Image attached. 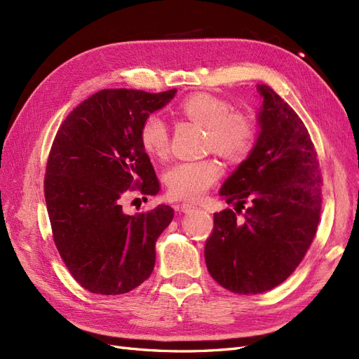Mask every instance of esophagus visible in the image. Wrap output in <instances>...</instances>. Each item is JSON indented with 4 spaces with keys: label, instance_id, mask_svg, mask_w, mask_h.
<instances>
[{
    "label": "esophagus",
    "instance_id": "esophagus-1",
    "mask_svg": "<svg viewBox=\"0 0 359 359\" xmlns=\"http://www.w3.org/2000/svg\"><path fill=\"white\" fill-rule=\"evenodd\" d=\"M194 210H196V205H194V203H189V202L181 203V211H182V212L189 214V212H191V211H194Z\"/></svg>",
    "mask_w": 359,
    "mask_h": 359
}]
</instances>
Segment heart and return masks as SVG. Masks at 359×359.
<instances>
[{
	"mask_svg": "<svg viewBox=\"0 0 359 359\" xmlns=\"http://www.w3.org/2000/svg\"><path fill=\"white\" fill-rule=\"evenodd\" d=\"M180 112L206 130V153L214 151L227 161L240 163L256 147L259 126L255 116L243 109H232V104L220 97L194 94L181 103ZM139 142L149 157L166 158L169 128L165 119L156 114L147 115L139 127ZM222 173V165L214 157L178 161L168 169L165 182L172 199L196 201L220 180Z\"/></svg>",
	"mask_w": 359,
	"mask_h": 359,
	"instance_id": "b5f03b06",
	"label": "heart"
}]
</instances>
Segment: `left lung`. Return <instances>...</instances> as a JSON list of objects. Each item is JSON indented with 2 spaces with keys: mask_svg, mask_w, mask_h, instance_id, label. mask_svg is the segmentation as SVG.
I'll use <instances>...</instances> for the list:
<instances>
[{
  "mask_svg": "<svg viewBox=\"0 0 359 359\" xmlns=\"http://www.w3.org/2000/svg\"><path fill=\"white\" fill-rule=\"evenodd\" d=\"M257 91L264 102L256 147L220 190L235 210L214 214L205 243L211 277L240 295L283 283L310 248L322 210L323 181L307 127L268 85Z\"/></svg>",
  "mask_w": 359,
  "mask_h": 359,
  "instance_id": "left-lung-1",
  "label": "left lung"
}]
</instances>
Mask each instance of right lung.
Returning <instances> with one entry per match:
<instances>
[{
	"mask_svg": "<svg viewBox=\"0 0 359 359\" xmlns=\"http://www.w3.org/2000/svg\"><path fill=\"white\" fill-rule=\"evenodd\" d=\"M175 93L102 90L74 107L53 139L45 175L53 243L72 277L93 293L121 295L153 273L156 241L173 210L158 205L127 215L121 198L158 193L139 127Z\"/></svg>",
	"mask_w": 359,
	"mask_h": 359,
	"instance_id": "add662e5",
	"label": "right lung"
}]
</instances>
